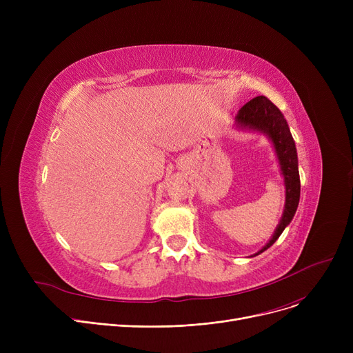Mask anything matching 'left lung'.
Segmentation results:
<instances>
[{"mask_svg": "<svg viewBox=\"0 0 353 353\" xmlns=\"http://www.w3.org/2000/svg\"><path fill=\"white\" fill-rule=\"evenodd\" d=\"M234 127L239 130H248V132L265 134L270 140L277 157V163H279L281 167V174L283 176L285 181L286 197L283 214L269 242L253 254L257 256L269 249L279 239L286 226L292 221L296 210H298L301 199L298 152H296L294 140L282 111L265 96H257L252 99L239 110V113L234 117Z\"/></svg>", "mask_w": 353, "mask_h": 353, "instance_id": "left-lung-1", "label": "left lung"}]
</instances>
